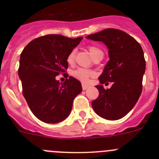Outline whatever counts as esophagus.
Wrapping results in <instances>:
<instances>
[{
	"mask_svg": "<svg viewBox=\"0 0 159 159\" xmlns=\"http://www.w3.org/2000/svg\"><path fill=\"white\" fill-rule=\"evenodd\" d=\"M89 87V86L87 85V84H82V89H83V90H86Z\"/></svg>",
	"mask_w": 159,
	"mask_h": 159,
	"instance_id": "esophagus-1",
	"label": "esophagus"
}]
</instances>
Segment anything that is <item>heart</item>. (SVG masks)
<instances>
[{"label": "heart", "mask_w": 159, "mask_h": 159, "mask_svg": "<svg viewBox=\"0 0 159 159\" xmlns=\"http://www.w3.org/2000/svg\"><path fill=\"white\" fill-rule=\"evenodd\" d=\"M88 49H89L90 54H91L93 57H95L96 55L99 54H103L102 51L100 48H98V47H95V46L93 45H89L88 47ZM75 51H71L68 54V57H67V62L70 65H71L74 62V59H75ZM74 77H75L76 78H78V80H80L82 82H88L90 78H92L95 75V73L93 70L87 69V68H79L78 69L75 70L72 73Z\"/></svg>", "instance_id": "b5f03b06"}]
</instances>
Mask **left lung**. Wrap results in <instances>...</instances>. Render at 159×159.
Here are the masks:
<instances>
[{
    "instance_id": "1",
    "label": "left lung",
    "mask_w": 159,
    "mask_h": 159,
    "mask_svg": "<svg viewBox=\"0 0 159 159\" xmlns=\"http://www.w3.org/2000/svg\"><path fill=\"white\" fill-rule=\"evenodd\" d=\"M87 38L102 41L108 48L110 60L98 79L101 84L97 99L91 102L96 114L108 120L125 116L139 100L145 71L143 50L139 42L121 30L107 28L88 35ZM112 83L110 89L102 84Z\"/></svg>"
}]
</instances>
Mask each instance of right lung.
I'll list each match as a JSON object with an SVG mask.
<instances>
[{"label":"right lung","mask_w":159,"mask_h":159,"mask_svg":"<svg viewBox=\"0 0 159 159\" xmlns=\"http://www.w3.org/2000/svg\"><path fill=\"white\" fill-rule=\"evenodd\" d=\"M81 39L48 34L30 41L20 54L18 75L22 93L32 113L44 122L65 120L74 98L82 91L81 82L73 77L61 84L55 79L60 74L68 77L67 57Z\"/></svg>","instance_id":"right-lung-1"}]
</instances>
